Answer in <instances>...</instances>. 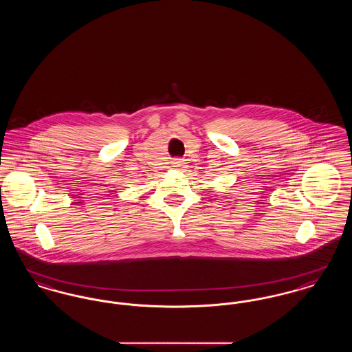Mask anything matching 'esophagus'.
Instances as JSON below:
<instances>
[{
  "instance_id": "34e87169",
  "label": "esophagus",
  "mask_w": 352,
  "mask_h": 352,
  "mask_svg": "<svg viewBox=\"0 0 352 352\" xmlns=\"http://www.w3.org/2000/svg\"><path fill=\"white\" fill-rule=\"evenodd\" d=\"M173 166H174V168H184V160H181V158H175V160L173 161Z\"/></svg>"
}]
</instances>
